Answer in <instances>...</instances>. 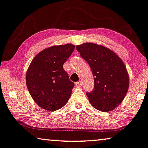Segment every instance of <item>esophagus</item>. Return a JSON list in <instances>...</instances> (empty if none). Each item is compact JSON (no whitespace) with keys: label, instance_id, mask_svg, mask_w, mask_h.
Returning a JSON list of instances; mask_svg holds the SVG:
<instances>
[{"label":"esophagus","instance_id":"34e87169","mask_svg":"<svg viewBox=\"0 0 148 148\" xmlns=\"http://www.w3.org/2000/svg\"><path fill=\"white\" fill-rule=\"evenodd\" d=\"M75 85L76 86H78V87H81L82 86V82L81 81H78L77 82L75 83Z\"/></svg>","mask_w":148,"mask_h":148}]
</instances>
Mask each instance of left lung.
I'll use <instances>...</instances> for the list:
<instances>
[{
    "instance_id": "obj_1",
    "label": "left lung",
    "mask_w": 148,
    "mask_h": 148,
    "mask_svg": "<svg viewBox=\"0 0 148 148\" xmlns=\"http://www.w3.org/2000/svg\"><path fill=\"white\" fill-rule=\"evenodd\" d=\"M76 49L93 73L94 88L86 93L92 106L103 112L115 110L129 87V73L123 60L110 48L96 43H83Z\"/></svg>"
}]
</instances>
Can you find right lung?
Masks as SVG:
<instances>
[{
    "instance_id": "right-lung-1",
    "label": "right lung",
    "mask_w": 148,
    "mask_h": 148,
    "mask_svg": "<svg viewBox=\"0 0 148 148\" xmlns=\"http://www.w3.org/2000/svg\"><path fill=\"white\" fill-rule=\"evenodd\" d=\"M72 44L54 45L35 56L26 73L27 87L33 100L41 108L56 111L68 101L74 83L63 68L73 52Z\"/></svg>"
}]
</instances>
